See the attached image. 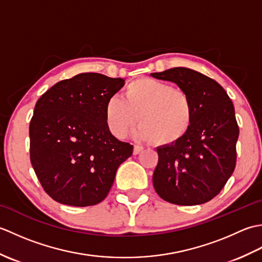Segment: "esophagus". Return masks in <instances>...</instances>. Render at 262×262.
I'll list each match as a JSON object with an SVG mask.
<instances>
[{
    "mask_svg": "<svg viewBox=\"0 0 262 262\" xmlns=\"http://www.w3.org/2000/svg\"><path fill=\"white\" fill-rule=\"evenodd\" d=\"M142 151H143V147L142 146L135 145L134 146V151H133V153H134V155H137V154H140Z\"/></svg>",
    "mask_w": 262,
    "mask_h": 262,
    "instance_id": "34e87169",
    "label": "esophagus"
}]
</instances>
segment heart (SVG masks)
I'll return each mask as SVG.
<instances>
[{"label":"heart","mask_w":262,"mask_h":262,"mask_svg":"<svg viewBox=\"0 0 262 262\" xmlns=\"http://www.w3.org/2000/svg\"><path fill=\"white\" fill-rule=\"evenodd\" d=\"M104 118L117 138H124L140 120L138 138L154 141L157 146H171L190 130L193 109L185 91L169 83L142 77L125 88L124 98L113 96L107 100Z\"/></svg>","instance_id":"obj_1"}]
</instances>
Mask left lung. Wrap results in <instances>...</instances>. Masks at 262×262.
<instances>
[{
	"label": "left lung",
	"instance_id": "left-lung-1",
	"mask_svg": "<svg viewBox=\"0 0 262 262\" xmlns=\"http://www.w3.org/2000/svg\"><path fill=\"white\" fill-rule=\"evenodd\" d=\"M173 82L191 100L193 118L187 136L158 147L153 186L171 204L192 206L209 202L223 189L236 163L238 126L234 105L215 80L187 68L151 73Z\"/></svg>",
	"mask_w": 262,
	"mask_h": 262
}]
</instances>
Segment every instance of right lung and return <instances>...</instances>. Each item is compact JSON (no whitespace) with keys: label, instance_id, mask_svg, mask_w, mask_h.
<instances>
[{"label":"right lung","instance_id":"right-lung-1","mask_svg":"<svg viewBox=\"0 0 262 262\" xmlns=\"http://www.w3.org/2000/svg\"><path fill=\"white\" fill-rule=\"evenodd\" d=\"M125 80L81 73L39 98L29 126L30 161L38 180L56 202L85 207L101 203L133 145L111 134L107 100Z\"/></svg>","mask_w":262,"mask_h":262}]
</instances>
